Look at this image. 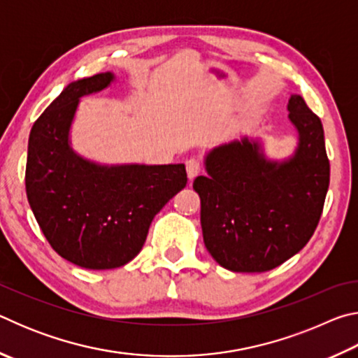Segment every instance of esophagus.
I'll return each instance as SVG.
<instances>
[{
    "mask_svg": "<svg viewBox=\"0 0 358 358\" xmlns=\"http://www.w3.org/2000/svg\"><path fill=\"white\" fill-rule=\"evenodd\" d=\"M201 161L196 159V157H191V159L186 161V172H187V178L192 180L196 178L199 173H201Z\"/></svg>",
    "mask_w": 358,
    "mask_h": 358,
    "instance_id": "obj_1",
    "label": "esophagus"
}]
</instances>
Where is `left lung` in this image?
Returning a JSON list of instances; mask_svg holds the SVG:
<instances>
[{"instance_id": "1", "label": "left lung", "mask_w": 358, "mask_h": 358, "mask_svg": "<svg viewBox=\"0 0 358 358\" xmlns=\"http://www.w3.org/2000/svg\"><path fill=\"white\" fill-rule=\"evenodd\" d=\"M287 110L299 132L292 157L266 161L259 142L243 137L211 150L208 177L194 180L205 246L227 270L276 268L305 248L322 215L330 183L322 123L299 94Z\"/></svg>"}]
</instances>
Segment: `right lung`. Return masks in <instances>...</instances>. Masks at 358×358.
<instances>
[{
	"instance_id": "add662e5",
	"label": "right lung",
	"mask_w": 358,
	"mask_h": 358,
	"mask_svg": "<svg viewBox=\"0 0 358 358\" xmlns=\"http://www.w3.org/2000/svg\"><path fill=\"white\" fill-rule=\"evenodd\" d=\"M113 80L104 72L72 82L34 121L25 185L50 246L90 270L117 268L141 252L150 224L187 183L185 164L99 166L69 147L78 99Z\"/></svg>"
}]
</instances>
